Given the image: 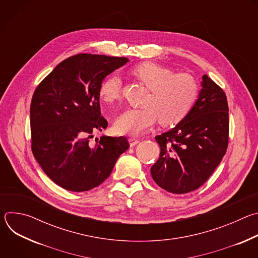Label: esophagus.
I'll use <instances>...</instances> for the list:
<instances>
[{"label": "esophagus", "mask_w": 258, "mask_h": 258, "mask_svg": "<svg viewBox=\"0 0 258 258\" xmlns=\"http://www.w3.org/2000/svg\"><path fill=\"white\" fill-rule=\"evenodd\" d=\"M128 142H130L131 147H134V146H136L137 144L140 143L139 139H137V138H130V139H128Z\"/></svg>", "instance_id": "obj_1"}]
</instances>
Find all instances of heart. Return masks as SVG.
<instances>
[{
    "instance_id": "b5f03b06",
    "label": "heart",
    "mask_w": 258,
    "mask_h": 258,
    "mask_svg": "<svg viewBox=\"0 0 258 258\" xmlns=\"http://www.w3.org/2000/svg\"><path fill=\"white\" fill-rule=\"evenodd\" d=\"M133 75L150 90L144 108H131L114 121L118 135L138 136L149 131L159 119L172 125L185 118L199 97V85L189 73H174L170 68L144 62L136 65ZM121 80L117 75L107 77L99 88L100 99L106 104L119 100Z\"/></svg>"
}]
</instances>
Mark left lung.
I'll use <instances>...</instances> for the list:
<instances>
[{
    "mask_svg": "<svg viewBox=\"0 0 258 258\" xmlns=\"http://www.w3.org/2000/svg\"><path fill=\"white\" fill-rule=\"evenodd\" d=\"M189 114L172 130L155 137L159 159L151 175L159 187L174 194L195 191L225 156L229 144V106L224 90L206 75Z\"/></svg>",
    "mask_w": 258,
    "mask_h": 258,
    "instance_id": "left-lung-1",
    "label": "left lung"
}]
</instances>
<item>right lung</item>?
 Masks as SVG:
<instances>
[{"label": "right lung", "mask_w": 258, "mask_h": 258, "mask_svg": "<svg viewBox=\"0 0 258 258\" xmlns=\"http://www.w3.org/2000/svg\"><path fill=\"white\" fill-rule=\"evenodd\" d=\"M125 57L79 54L59 63L36 87L30 104L31 151L45 173L72 192L98 187L130 148L125 137L90 139L108 125L101 116L103 80Z\"/></svg>", "instance_id": "1"}]
</instances>
